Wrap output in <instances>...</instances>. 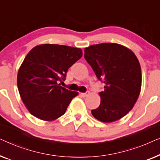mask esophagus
I'll return each instance as SVG.
<instances>
[{"label":"esophagus","instance_id":"esophagus-1","mask_svg":"<svg viewBox=\"0 0 160 160\" xmlns=\"http://www.w3.org/2000/svg\"><path fill=\"white\" fill-rule=\"evenodd\" d=\"M90 94V92L89 91H86L85 93H81L80 95L82 96V97H86V96H88Z\"/></svg>","mask_w":160,"mask_h":160}]
</instances>
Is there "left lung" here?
Masks as SVG:
<instances>
[{
  "mask_svg": "<svg viewBox=\"0 0 160 160\" xmlns=\"http://www.w3.org/2000/svg\"><path fill=\"white\" fill-rule=\"evenodd\" d=\"M84 57L104 83L101 103L91 110L103 122L120 120L132 109L141 88V69L133 52L120 44L103 42L85 48Z\"/></svg>",
  "mask_w": 160,
  "mask_h": 160,
  "instance_id": "8db88e82",
  "label": "left lung"
}]
</instances>
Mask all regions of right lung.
I'll return each mask as SVG.
<instances>
[{"label": "right lung", "instance_id": "1", "mask_svg": "<svg viewBox=\"0 0 160 160\" xmlns=\"http://www.w3.org/2000/svg\"><path fill=\"white\" fill-rule=\"evenodd\" d=\"M80 48L56 44L33 48L18 72L17 87L33 116L51 121L62 116L78 93L60 86L68 69L82 57Z\"/></svg>", "mask_w": 160, "mask_h": 160}]
</instances>
